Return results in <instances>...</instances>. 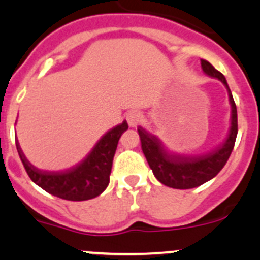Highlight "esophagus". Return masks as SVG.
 Instances as JSON below:
<instances>
[{"label":"esophagus","instance_id":"34e87169","mask_svg":"<svg viewBox=\"0 0 260 260\" xmlns=\"http://www.w3.org/2000/svg\"><path fill=\"white\" fill-rule=\"evenodd\" d=\"M127 122L131 127H137L141 122H142V114L137 111L129 112L127 114Z\"/></svg>","mask_w":260,"mask_h":260}]
</instances>
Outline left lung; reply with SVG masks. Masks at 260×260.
<instances>
[{
    "instance_id": "1",
    "label": "left lung",
    "mask_w": 260,
    "mask_h": 260,
    "mask_svg": "<svg viewBox=\"0 0 260 260\" xmlns=\"http://www.w3.org/2000/svg\"><path fill=\"white\" fill-rule=\"evenodd\" d=\"M201 67L205 74L221 81L226 86L228 94H229V101L232 104V128H230L229 137L226 138L224 145L203 156H176V154L167 153L158 138L149 135L142 127H138L137 129L141 138V147H142L149 167L152 169V172L159 182L172 188L186 190V188L198 187L205 183L206 181L214 179L229 159L234 148L235 140H237V106H235L226 79L206 60H201Z\"/></svg>"
}]
</instances>
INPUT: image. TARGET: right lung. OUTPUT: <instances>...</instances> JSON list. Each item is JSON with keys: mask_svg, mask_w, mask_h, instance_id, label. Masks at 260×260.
<instances>
[{"mask_svg": "<svg viewBox=\"0 0 260 260\" xmlns=\"http://www.w3.org/2000/svg\"><path fill=\"white\" fill-rule=\"evenodd\" d=\"M127 129V122L114 127L103 136L80 165L64 172H46L38 170L26 159L18 142L16 147L28 177L36 185L46 192L64 200L84 201L96 198L107 188L118 141Z\"/></svg>", "mask_w": 260, "mask_h": 260, "instance_id": "obj_1", "label": "right lung"}]
</instances>
